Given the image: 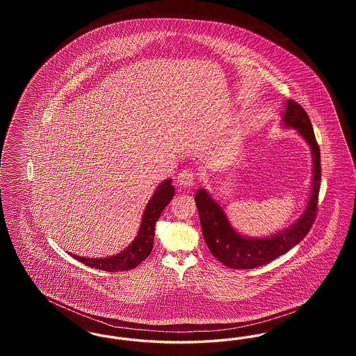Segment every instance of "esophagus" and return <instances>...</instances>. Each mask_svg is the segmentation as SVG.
<instances>
[{
	"instance_id": "esophagus-1",
	"label": "esophagus",
	"mask_w": 356,
	"mask_h": 356,
	"mask_svg": "<svg viewBox=\"0 0 356 356\" xmlns=\"http://www.w3.org/2000/svg\"><path fill=\"white\" fill-rule=\"evenodd\" d=\"M177 183L181 186H192L195 184V173L191 170H181L177 176Z\"/></svg>"
}]
</instances>
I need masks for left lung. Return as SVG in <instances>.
<instances>
[{
	"instance_id": "obj_1",
	"label": "left lung",
	"mask_w": 356,
	"mask_h": 356,
	"mask_svg": "<svg viewBox=\"0 0 356 356\" xmlns=\"http://www.w3.org/2000/svg\"><path fill=\"white\" fill-rule=\"evenodd\" d=\"M282 125L284 128L296 129L305 138L312 154L311 192L305 211L298 220L270 236H245L238 234L232 227L222 207L207 189L200 188L195 195L205 243L211 254L229 268L251 270L270 263L299 244L307 236L315 221L322 170L321 149L315 138L312 124L307 112L298 102L288 100L283 112Z\"/></svg>"
}]
</instances>
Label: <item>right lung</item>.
<instances>
[{"mask_svg": "<svg viewBox=\"0 0 356 356\" xmlns=\"http://www.w3.org/2000/svg\"><path fill=\"white\" fill-rule=\"evenodd\" d=\"M173 195H175V186H172V179H167L159 184L144 209L141 224L134 241L120 254H112L108 257H95V259L81 257L70 252L69 254L76 260L84 263L85 266L96 270H102V271H128L135 268L152 252L156 221L159 220L164 208L173 199Z\"/></svg>", "mask_w": 356, "mask_h": 356, "instance_id": "add662e5", "label": "right lung"}]
</instances>
